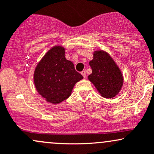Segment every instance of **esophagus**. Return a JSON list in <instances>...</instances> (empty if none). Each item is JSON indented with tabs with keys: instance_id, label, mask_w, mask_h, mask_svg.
<instances>
[{
	"instance_id": "34e87169",
	"label": "esophagus",
	"mask_w": 154,
	"mask_h": 154,
	"mask_svg": "<svg viewBox=\"0 0 154 154\" xmlns=\"http://www.w3.org/2000/svg\"><path fill=\"white\" fill-rule=\"evenodd\" d=\"M81 75L83 76V77H84V78H85V77H86V72H85V71H82V72H81Z\"/></svg>"
}]
</instances>
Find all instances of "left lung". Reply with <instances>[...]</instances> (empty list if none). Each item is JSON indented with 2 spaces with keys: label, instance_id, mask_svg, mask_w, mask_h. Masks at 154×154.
<instances>
[{
  "label": "left lung",
  "instance_id": "8db88e82",
  "mask_svg": "<svg viewBox=\"0 0 154 154\" xmlns=\"http://www.w3.org/2000/svg\"><path fill=\"white\" fill-rule=\"evenodd\" d=\"M93 56V59L89 62L92 74L88 76V79L102 97L114 98L123 86L122 72L106 51L96 50Z\"/></svg>",
  "mask_w": 154,
  "mask_h": 154
}]
</instances>
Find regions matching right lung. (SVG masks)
<instances>
[{"instance_id": "right-lung-1", "label": "right lung", "mask_w": 154, "mask_h": 154, "mask_svg": "<svg viewBox=\"0 0 154 154\" xmlns=\"http://www.w3.org/2000/svg\"><path fill=\"white\" fill-rule=\"evenodd\" d=\"M83 79L73 63L65 58V48L54 45L35 69L33 80L38 93L48 103L59 104L72 94L75 84Z\"/></svg>"}]
</instances>
